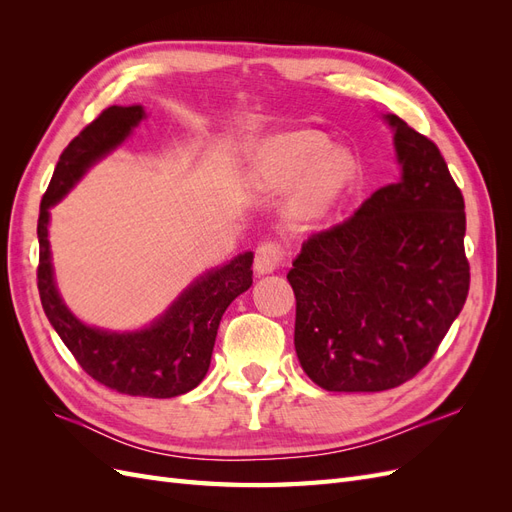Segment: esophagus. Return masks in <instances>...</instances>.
<instances>
[{"mask_svg": "<svg viewBox=\"0 0 512 512\" xmlns=\"http://www.w3.org/2000/svg\"><path fill=\"white\" fill-rule=\"evenodd\" d=\"M286 258L284 247L280 243H260L258 250H256V258H254V271L258 275H267L273 273L277 267L282 265Z\"/></svg>", "mask_w": 512, "mask_h": 512, "instance_id": "34e87169", "label": "esophagus"}]
</instances>
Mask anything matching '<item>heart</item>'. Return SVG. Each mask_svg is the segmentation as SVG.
<instances>
[{"label": "heart", "instance_id": "b5f03b06", "mask_svg": "<svg viewBox=\"0 0 512 512\" xmlns=\"http://www.w3.org/2000/svg\"><path fill=\"white\" fill-rule=\"evenodd\" d=\"M354 175V158L344 147H329L327 136L297 130L267 138L250 164V179L262 192L290 188L282 215L303 228L320 222L335 207Z\"/></svg>", "mask_w": 512, "mask_h": 512}]
</instances>
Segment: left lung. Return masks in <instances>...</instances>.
Returning <instances> with one entry per match:
<instances>
[{"instance_id": "left-lung-1", "label": "left lung", "mask_w": 512, "mask_h": 512, "mask_svg": "<svg viewBox=\"0 0 512 512\" xmlns=\"http://www.w3.org/2000/svg\"><path fill=\"white\" fill-rule=\"evenodd\" d=\"M384 119L399 179L309 237L288 271L294 348L324 391L378 393L414 378L470 288L461 190L436 143L397 115Z\"/></svg>"}]
</instances>
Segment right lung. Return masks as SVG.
<instances>
[{
	"instance_id": "add662e5",
	"label": "right lung",
	"mask_w": 512,
	"mask_h": 512,
	"mask_svg": "<svg viewBox=\"0 0 512 512\" xmlns=\"http://www.w3.org/2000/svg\"><path fill=\"white\" fill-rule=\"evenodd\" d=\"M143 119L141 104L108 106L59 156L40 203L38 290L46 318L91 378L123 395L168 399L196 389L207 376L226 307L252 286L254 254L243 252L196 277L149 327L119 333L89 327L70 312L55 284L49 243V209Z\"/></svg>"
}]
</instances>
